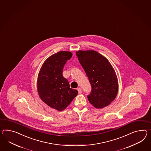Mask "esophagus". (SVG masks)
Wrapping results in <instances>:
<instances>
[{
	"mask_svg": "<svg viewBox=\"0 0 151 151\" xmlns=\"http://www.w3.org/2000/svg\"><path fill=\"white\" fill-rule=\"evenodd\" d=\"M77 91H78V92L79 94H81V93H82V89L81 88H77Z\"/></svg>",
	"mask_w": 151,
	"mask_h": 151,
	"instance_id": "34e87169",
	"label": "esophagus"
}]
</instances>
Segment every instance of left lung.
<instances>
[{"mask_svg": "<svg viewBox=\"0 0 151 151\" xmlns=\"http://www.w3.org/2000/svg\"><path fill=\"white\" fill-rule=\"evenodd\" d=\"M92 87L87 96L93 106L101 109L109 105L117 94L118 83L114 69L106 58L96 51L76 52Z\"/></svg>", "mask_w": 151, "mask_h": 151, "instance_id": "1", "label": "left lung"}]
</instances>
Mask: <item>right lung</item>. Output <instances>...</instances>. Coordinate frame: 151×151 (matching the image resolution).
Listing matches in <instances>:
<instances>
[{"mask_svg":"<svg viewBox=\"0 0 151 151\" xmlns=\"http://www.w3.org/2000/svg\"><path fill=\"white\" fill-rule=\"evenodd\" d=\"M73 54L60 51L49 57L43 63L38 75L37 89L40 98L48 106L61 111L65 109L77 96V90L70 88L63 70Z\"/></svg>","mask_w":151,"mask_h":151,"instance_id":"obj_1","label":"right lung"}]
</instances>
